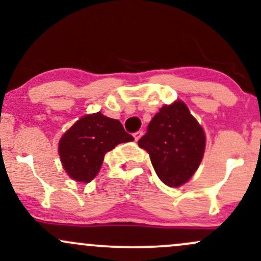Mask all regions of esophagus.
I'll return each instance as SVG.
<instances>
[{
    "instance_id": "obj_1",
    "label": "esophagus",
    "mask_w": 261,
    "mask_h": 261,
    "mask_svg": "<svg viewBox=\"0 0 261 261\" xmlns=\"http://www.w3.org/2000/svg\"><path fill=\"white\" fill-rule=\"evenodd\" d=\"M142 135H143V133H142V131H136V133H135L134 134V137H135V140H136V141H139L140 139H141V136H142Z\"/></svg>"
}]
</instances>
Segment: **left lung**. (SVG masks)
I'll return each mask as SVG.
<instances>
[{"instance_id":"obj_1","label":"left lung","mask_w":261,"mask_h":261,"mask_svg":"<svg viewBox=\"0 0 261 261\" xmlns=\"http://www.w3.org/2000/svg\"><path fill=\"white\" fill-rule=\"evenodd\" d=\"M164 184L180 187L193 176L205 151V134L182 101L161 108L139 140Z\"/></svg>"}]
</instances>
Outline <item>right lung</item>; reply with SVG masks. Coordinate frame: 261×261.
I'll list each match as a JSON object with an SVG mask.
<instances>
[{
    "instance_id": "right-lung-1",
    "label": "right lung",
    "mask_w": 261,
    "mask_h": 261,
    "mask_svg": "<svg viewBox=\"0 0 261 261\" xmlns=\"http://www.w3.org/2000/svg\"><path fill=\"white\" fill-rule=\"evenodd\" d=\"M133 140L120 121L95 113L83 116L62 136L59 153L71 178L89 182L99 172L107 152Z\"/></svg>"
}]
</instances>
